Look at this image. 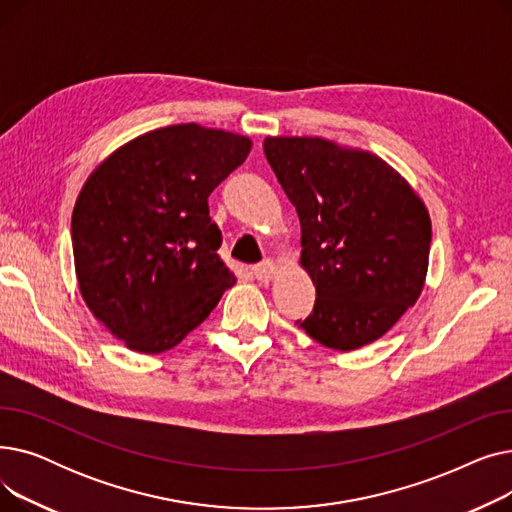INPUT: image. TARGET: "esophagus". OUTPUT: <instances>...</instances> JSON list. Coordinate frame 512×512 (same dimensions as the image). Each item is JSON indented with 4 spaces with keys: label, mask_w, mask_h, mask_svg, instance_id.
I'll return each mask as SVG.
<instances>
[{
    "label": "esophagus",
    "mask_w": 512,
    "mask_h": 512,
    "mask_svg": "<svg viewBox=\"0 0 512 512\" xmlns=\"http://www.w3.org/2000/svg\"><path fill=\"white\" fill-rule=\"evenodd\" d=\"M251 270H253V276H255L257 280L267 282V280H272V278L276 276V272H278V265H276L272 259H265V261H261V263L253 265Z\"/></svg>",
    "instance_id": "obj_1"
}]
</instances>
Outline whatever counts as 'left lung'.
Listing matches in <instances>:
<instances>
[{
  "label": "left lung",
  "instance_id": "1",
  "mask_svg": "<svg viewBox=\"0 0 512 512\" xmlns=\"http://www.w3.org/2000/svg\"><path fill=\"white\" fill-rule=\"evenodd\" d=\"M263 151L297 207L301 265L317 292L297 326L334 351L378 340L425 282L432 222L423 201L367 151L319 137H267Z\"/></svg>",
  "mask_w": 512,
  "mask_h": 512
}]
</instances>
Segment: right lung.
Instances as JSON below:
<instances>
[{
  "mask_svg": "<svg viewBox=\"0 0 512 512\" xmlns=\"http://www.w3.org/2000/svg\"><path fill=\"white\" fill-rule=\"evenodd\" d=\"M249 151L240 134L176 124L126 143L85 182L72 211L78 288L132 351H170L234 286L207 199Z\"/></svg>",
  "mask_w": 512,
  "mask_h": 512,
  "instance_id": "1",
  "label": "right lung"
}]
</instances>
